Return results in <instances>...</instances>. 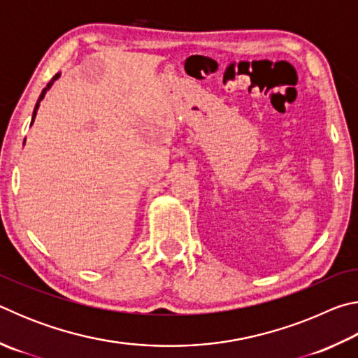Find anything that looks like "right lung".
<instances>
[{
    "instance_id": "add662e5",
    "label": "right lung",
    "mask_w": 358,
    "mask_h": 358,
    "mask_svg": "<svg viewBox=\"0 0 358 358\" xmlns=\"http://www.w3.org/2000/svg\"><path fill=\"white\" fill-rule=\"evenodd\" d=\"M59 76H62V74H59V72H58V74H57L55 77H53L50 82H48V83H47V87H45L44 90H42V93H41V96H39V99H38V102H36V106H34V112H33L31 124L34 123V118H36V113H38V108H39V104H41V101H42V99H44V96H45V93L48 92V90H50V88H52V85H53V83H55V80H58V78H59Z\"/></svg>"
}]
</instances>
